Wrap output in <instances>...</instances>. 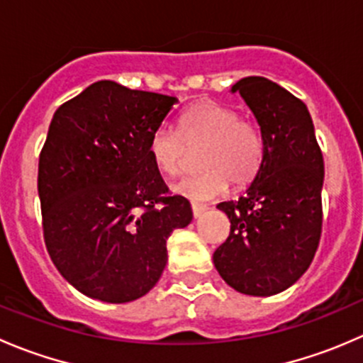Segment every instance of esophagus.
Returning a JSON list of instances; mask_svg holds the SVG:
<instances>
[{
	"label": "esophagus",
	"instance_id": "34e87169",
	"mask_svg": "<svg viewBox=\"0 0 363 363\" xmlns=\"http://www.w3.org/2000/svg\"><path fill=\"white\" fill-rule=\"evenodd\" d=\"M191 211H193V218L199 219V218H202L205 212L208 211V207H205V205H200V203H193Z\"/></svg>",
	"mask_w": 363,
	"mask_h": 363
}]
</instances>
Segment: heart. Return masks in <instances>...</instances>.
I'll return each mask as SVG.
<instances>
[{
	"label": "heart",
	"instance_id": "heart-1",
	"mask_svg": "<svg viewBox=\"0 0 363 363\" xmlns=\"http://www.w3.org/2000/svg\"><path fill=\"white\" fill-rule=\"evenodd\" d=\"M188 147L199 151L200 172L174 184V193L191 202H208L223 195L228 186H244L259 170L263 137L250 121L214 101H200L181 113L177 131L160 126L149 140V156L164 175H177L184 168Z\"/></svg>",
	"mask_w": 363,
	"mask_h": 363
}]
</instances>
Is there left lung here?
I'll list each match as a JSON object with an SVG mask.
<instances>
[{"label": "left lung", "mask_w": 363, "mask_h": 363, "mask_svg": "<svg viewBox=\"0 0 363 363\" xmlns=\"http://www.w3.org/2000/svg\"><path fill=\"white\" fill-rule=\"evenodd\" d=\"M255 116L263 160L239 199L221 202L230 237L214 265L239 294L270 296L294 286L309 269L321 235L323 155L306 104L265 77L232 86Z\"/></svg>", "instance_id": "8db88e82"}]
</instances>
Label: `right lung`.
Segmentation results:
<instances>
[{"instance_id":"right-lung-1","label":"right lung","mask_w":363,"mask_h":363,"mask_svg":"<svg viewBox=\"0 0 363 363\" xmlns=\"http://www.w3.org/2000/svg\"><path fill=\"white\" fill-rule=\"evenodd\" d=\"M175 96L91 84L50 121L38 163L45 246L61 276L89 298L126 303L155 288L167 240L191 223L168 188L149 140Z\"/></svg>"}]
</instances>
